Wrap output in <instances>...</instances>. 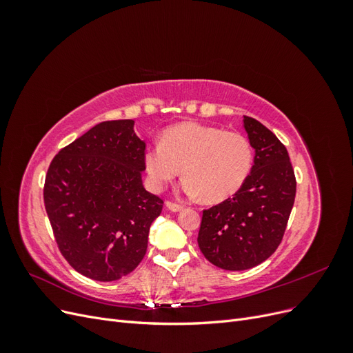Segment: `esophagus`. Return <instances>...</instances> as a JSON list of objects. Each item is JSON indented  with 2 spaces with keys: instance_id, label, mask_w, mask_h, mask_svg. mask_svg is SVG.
<instances>
[{
  "instance_id": "1",
  "label": "esophagus",
  "mask_w": 353,
  "mask_h": 353,
  "mask_svg": "<svg viewBox=\"0 0 353 353\" xmlns=\"http://www.w3.org/2000/svg\"><path fill=\"white\" fill-rule=\"evenodd\" d=\"M166 208H168V210H170V212H181V210L184 209V206L176 205V203H174V201H168V203H166Z\"/></svg>"
}]
</instances>
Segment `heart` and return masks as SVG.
I'll return each mask as SVG.
<instances>
[{
	"label": "heart",
	"instance_id": "heart-1",
	"mask_svg": "<svg viewBox=\"0 0 353 353\" xmlns=\"http://www.w3.org/2000/svg\"><path fill=\"white\" fill-rule=\"evenodd\" d=\"M253 165L248 138L196 122L166 128L160 143L145 148L144 168L154 190L183 172V191L208 203L230 199L243 187Z\"/></svg>",
	"mask_w": 353,
	"mask_h": 353
}]
</instances>
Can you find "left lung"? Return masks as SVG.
<instances>
[{
    "instance_id": "obj_1",
    "label": "left lung",
    "mask_w": 353,
    "mask_h": 353,
    "mask_svg": "<svg viewBox=\"0 0 353 353\" xmlns=\"http://www.w3.org/2000/svg\"><path fill=\"white\" fill-rule=\"evenodd\" d=\"M243 126L254 150L250 175L219 205L203 210L197 243L218 268L244 271L262 263L283 240L296 197V178L283 143L253 117Z\"/></svg>"
}]
</instances>
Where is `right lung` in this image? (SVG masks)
I'll list each match as a JSON object with an SVG mask.
<instances>
[{
  "label": "right lung",
  "instance_id": "right-lung-1",
  "mask_svg": "<svg viewBox=\"0 0 353 353\" xmlns=\"http://www.w3.org/2000/svg\"><path fill=\"white\" fill-rule=\"evenodd\" d=\"M132 119L95 125L52 159L44 203L59 249L95 281L132 272L163 200L143 185L145 143Z\"/></svg>",
  "mask_w": 353,
  "mask_h": 353
}]
</instances>
